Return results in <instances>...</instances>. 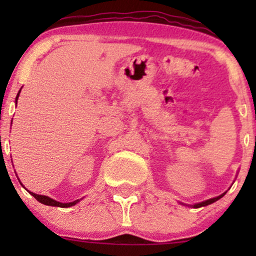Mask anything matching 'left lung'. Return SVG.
Segmentation results:
<instances>
[{"mask_svg": "<svg viewBox=\"0 0 256 256\" xmlns=\"http://www.w3.org/2000/svg\"><path fill=\"white\" fill-rule=\"evenodd\" d=\"M222 196H224V194H222V195H220V196H218V198H210V200H207V201H204V202H200V204H194V206H192V207H194V208H198V207H204V206H208V204H213V202L218 201V200H219L220 198H222Z\"/></svg>", "mask_w": 256, "mask_h": 256, "instance_id": "obj_1", "label": "left lung"}]
</instances>
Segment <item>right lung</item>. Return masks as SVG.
<instances>
[{
  "label": "right lung",
  "instance_id": "1",
  "mask_svg": "<svg viewBox=\"0 0 256 256\" xmlns=\"http://www.w3.org/2000/svg\"><path fill=\"white\" fill-rule=\"evenodd\" d=\"M19 94H20V91H19V92H18L16 98V102H18V98H19ZM30 192L31 195L34 196V198L37 200L38 202H40V204H46V206H52V207H61V208H64V207H72V206H74L76 204H78V202H79V200H77V201L68 202V204H62V202H58V201H55V200H52V198H48V196H44V195H37V194L31 192Z\"/></svg>",
  "mask_w": 256,
  "mask_h": 256
}]
</instances>
